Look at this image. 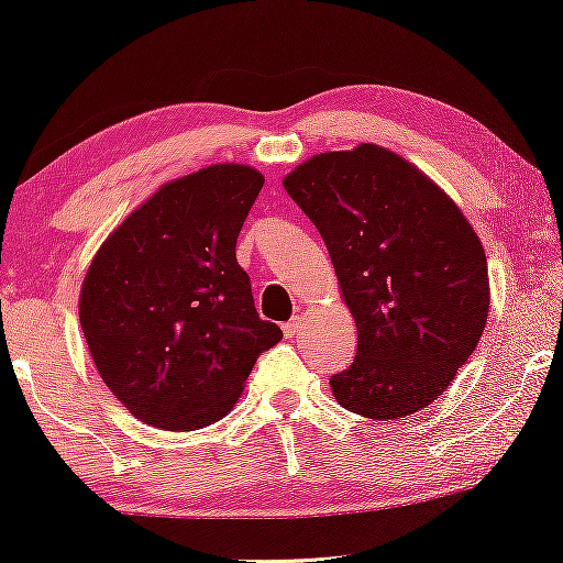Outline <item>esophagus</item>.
Instances as JSON below:
<instances>
[{
  "instance_id": "34e87169",
  "label": "esophagus",
  "mask_w": 563,
  "mask_h": 563,
  "mask_svg": "<svg viewBox=\"0 0 563 563\" xmlns=\"http://www.w3.org/2000/svg\"><path fill=\"white\" fill-rule=\"evenodd\" d=\"M301 329V317H294V319H289L287 321V324H284L282 327V331H284V336H287V339H291L294 334H297V331Z\"/></svg>"
}]
</instances>
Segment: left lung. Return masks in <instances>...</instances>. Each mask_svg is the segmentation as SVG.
I'll use <instances>...</instances> for the list:
<instances>
[{
  "instance_id": "1",
  "label": "left lung",
  "mask_w": 563,
  "mask_h": 563,
  "mask_svg": "<svg viewBox=\"0 0 563 563\" xmlns=\"http://www.w3.org/2000/svg\"><path fill=\"white\" fill-rule=\"evenodd\" d=\"M284 189L324 239L356 321L354 362L329 382L336 401L382 421L429 407L489 317L472 224L427 174L376 144L311 156Z\"/></svg>"
}]
</instances>
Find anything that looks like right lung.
I'll list each match as a JSON object with an SVG mask.
<instances>
[{
    "label": "right lung",
    "instance_id": "obj_1",
    "mask_svg": "<svg viewBox=\"0 0 563 563\" xmlns=\"http://www.w3.org/2000/svg\"><path fill=\"white\" fill-rule=\"evenodd\" d=\"M264 177L211 164L174 179L119 224L81 284L97 372L152 427L191 431L234 407L260 354L282 339L256 314L236 236Z\"/></svg>",
    "mask_w": 563,
    "mask_h": 563
}]
</instances>
